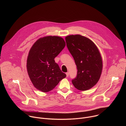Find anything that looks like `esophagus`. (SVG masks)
Instances as JSON below:
<instances>
[{"label":"esophagus","instance_id":"esophagus-1","mask_svg":"<svg viewBox=\"0 0 126 126\" xmlns=\"http://www.w3.org/2000/svg\"><path fill=\"white\" fill-rule=\"evenodd\" d=\"M66 76H67V77H68L69 76V72H67V73H66Z\"/></svg>","mask_w":126,"mask_h":126}]
</instances>
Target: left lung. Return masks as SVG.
<instances>
[{
    "mask_svg": "<svg viewBox=\"0 0 126 126\" xmlns=\"http://www.w3.org/2000/svg\"><path fill=\"white\" fill-rule=\"evenodd\" d=\"M65 40L78 70L72 84L79 90L91 89L98 82L103 68L98 49L90 39L80 35L68 36Z\"/></svg>",
    "mask_w": 126,
    "mask_h": 126,
    "instance_id": "8db88e82",
    "label": "left lung"
}]
</instances>
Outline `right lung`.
Instances as JSON below:
<instances>
[{
    "instance_id": "obj_1",
    "label": "right lung",
    "mask_w": 126,
    "mask_h": 126,
    "mask_svg": "<svg viewBox=\"0 0 126 126\" xmlns=\"http://www.w3.org/2000/svg\"><path fill=\"white\" fill-rule=\"evenodd\" d=\"M65 45L62 38L49 36L39 39L31 48L27 69L32 84L39 90L50 91L66 77L54 60Z\"/></svg>"
}]
</instances>
